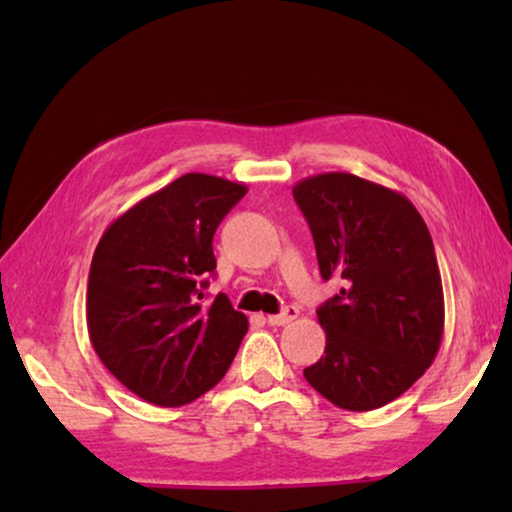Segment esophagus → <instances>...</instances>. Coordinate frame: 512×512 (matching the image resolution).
Returning <instances> with one entry per match:
<instances>
[{
	"instance_id": "1",
	"label": "esophagus",
	"mask_w": 512,
	"mask_h": 512,
	"mask_svg": "<svg viewBox=\"0 0 512 512\" xmlns=\"http://www.w3.org/2000/svg\"><path fill=\"white\" fill-rule=\"evenodd\" d=\"M298 314H300V311L296 307H287L282 311V314H273V316H268L266 320H268V325L280 327V325H289L291 320H296Z\"/></svg>"
}]
</instances>
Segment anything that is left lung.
<instances>
[{
    "label": "left lung",
    "mask_w": 512,
    "mask_h": 512,
    "mask_svg": "<svg viewBox=\"0 0 512 512\" xmlns=\"http://www.w3.org/2000/svg\"><path fill=\"white\" fill-rule=\"evenodd\" d=\"M323 280L341 291L318 307L325 357L311 388L345 411L393 402L436 359L445 327L436 250L409 198L354 173H318L293 187Z\"/></svg>",
    "instance_id": "left-lung-1"
}]
</instances>
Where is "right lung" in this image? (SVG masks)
I'll return each instance as SVG.
<instances>
[{
	"label": "right lung",
	"mask_w": 512,
	"mask_h": 512,
	"mask_svg": "<svg viewBox=\"0 0 512 512\" xmlns=\"http://www.w3.org/2000/svg\"><path fill=\"white\" fill-rule=\"evenodd\" d=\"M246 185L185 173L108 225L94 250L88 332L94 352L128 391L155 406H183L230 368L248 318L219 293L214 232Z\"/></svg>",
	"instance_id": "1"
}]
</instances>
